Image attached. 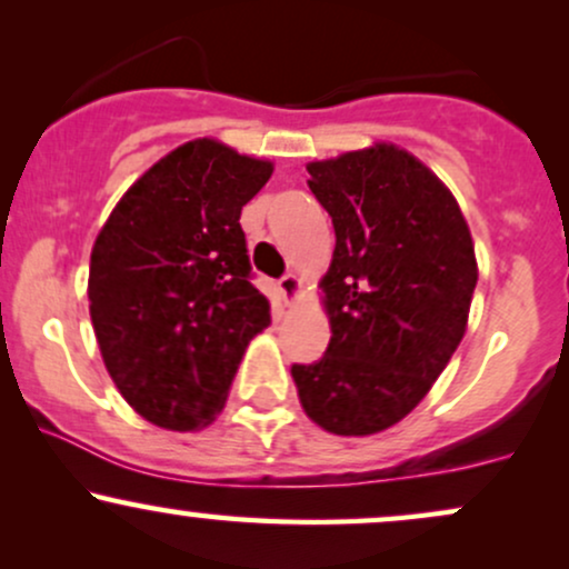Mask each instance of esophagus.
Wrapping results in <instances>:
<instances>
[{
    "label": "esophagus",
    "mask_w": 569,
    "mask_h": 569,
    "mask_svg": "<svg viewBox=\"0 0 569 569\" xmlns=\"http://www.w3.org/2000/svg\"><path fill=\"white\" fill-rule=\"evenodd\" d=\"M278 286H280V293H283L286 305H293L299 299V293H302V280L293 276V272H286V276L278 280Z\"/></svg>",
    "instance_id": "1"
}]
</instances>
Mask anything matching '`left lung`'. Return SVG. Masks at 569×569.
<instances>
[{
  "instance_id": "left-lung-1",
  "label": "left lung",
  "mask_w": 569,
  "mask_h": 569,
  "mask_svg": "<svg viewBox=\"0 0 569 569\" xmlns=\"http://www.w3.org/2000/svg\"><path fill=\"white\" fill-rule=\"evenodd\" d=\"M307 172L337 232L320 280L331 341L291 376L326 432L376 435L419 406L461 345L475 243L453 193L408 150L376 142Z\"/></svg>"
}]
</instances>
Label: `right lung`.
<instances>
[{
    "label": "right lung",
    "mask_w": 569,
    "mask_h": 569,
    "mask_svg": "<svg viewBox=\"0 0 569 569\" xmlns=\"http://www.w3.org/2000/svg\"><path fill=\"white\" fill-rule=\"evenodd\" d=\"M272 163L184 142L121 196L89 259V315L113 385L142 419L193 432L217 419L249 341L270 326L241 209Z\"/></svg>",
    "instance_id": "add662e5"
}]
</instances>
